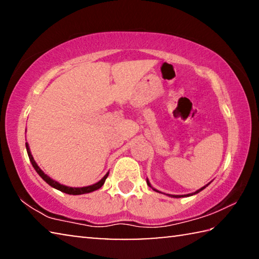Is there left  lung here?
<instances>
[{"label":"left lung","instance_id":"1","mask_svg":"<svg viewBox=\"0 0 259 259\" xmlns=\"http://www.w3.org/2000/svg\"><path fill=\"white\" fill-rule=\"evenodd\" d=\"M147 185H148V186H151V184H150V182H148V181H147ZM151 187H152V186H151ZM204 187H205V186H204ZM204 187L200 188V190H199V191H196L195 193H192V194H187V195H184V196H190V195H193V194H196V193H199L200 191H202ZM153 190H154V188H153ZM154 191H156V190H154ZM156 192H157V191H156ZM171 196H174V198H182L183 195H171Z\"/></svg>","mask_w":259,"mask_h":259}]
</instances>
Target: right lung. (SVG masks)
Segmentation results:
<instances>
[{
  "mask_svg": "<svg viewBox=\"0 0 259 259\" xmlns=\"http://www.w3.org/2000/svg\"><path fill=\"white\" fill-rule=\"evenodd\" d=\"M26 150H27V153H28V157L30 162H32V165L34 166V169L36 170V172L40 175V176L42 177V179L45 182H47L48 184H49L50 186H52L54 188H57V190H59L61 192L66 193V194H71V195H80V194H85V193H90V192H94L96 190H99L100 187H102L104 185L105 181H106V178L108 176V172L105 175L103 179H100V181L98 183L94 184V185H90V186H85V187H68V186H65V185H61V184L57 183L56 181H54V179H51L49 176H47V175L42 171V170L40 169V166H38L36 164V162L34 161L33 156H32V153H30L29 151V147H28V144L26 143Z\"/></svg>",
  "mask_w": 259,
  "mask_h": 259,
  "instance_id": "1",
  "label": "right lung"
}]
</instances>
